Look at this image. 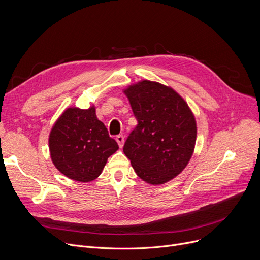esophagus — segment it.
<instances>
[{"instance_id":"34e87169","label":"esophagus","mask_w":260,"mask_h":260,"mask_svg":"<svg viewBox=\"0 0 260 260\" xmlns=\"http://www.w3.org/2000/svg\"><path fill=\"white\" fill-rule=\"evenodd\" d=\"M116 141L118 142V145L122 147L123 144H124V137H123V135H118L116 137Z\"/></svg>"}]
</instances>
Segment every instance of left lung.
<instances>
[{"mask_svg": "<svg viewBox=\"0 0 260 260\" xmlns=\"http://www.w3.org/2000/svg\"><path fill=\"white\" fill-rule=\"evenodd\" d=\"M124 92L138 124L123 152L142 180L166 183L183 171L193 155L195 118L178 93L157 82L144 80Z\"/></svg>", "mask_w": 260, "mask_h": 260, "instance_id": "1", "label": "left lung"}]
</instances>
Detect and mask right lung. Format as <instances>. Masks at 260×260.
<instances>
[{
    "instance_id": "1",
    "label": "right lung",
    "mask_w": 260,
    "mask_h": 260,
    "mask_svg": "<svg viewBox=\"0 0 260 260\" xmlns=\"http://www.w3.org/2000/svg\"><path fill=\"white\" fill-rule=\"evenodd\" d=\"M119 148L95 109L71 107L54 123L49 135L51 160L62 174L88 182L101 174L108 157Z\"/></svg>"
}]
</instances>
